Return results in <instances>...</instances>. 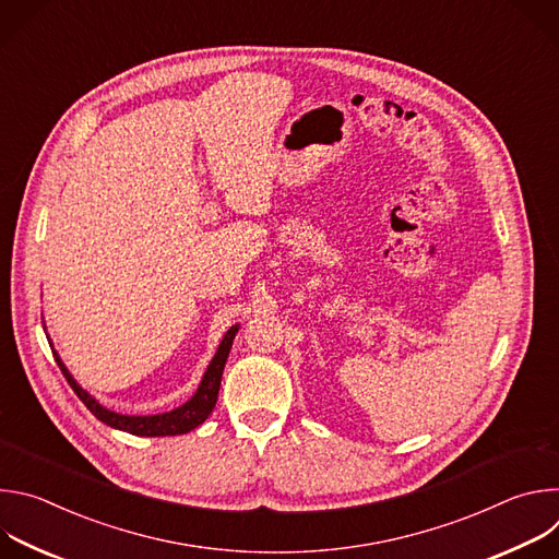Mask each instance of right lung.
Returning <instances> with one entry per match:
<instances>
[{
	"label": "right lung",
	"mask_w": 559,
	"mask_h": 559,
	"mask_svg": "<svg viewBox=\"0 0 559 559\" xmlns=\"http://www.w3.org/2000/svg\"><path fill=\"white\" fill-rule=\"evenodd\" d=\"M236 332H238V325L227 330V334L223 336V341H221L212 362L207 365V371L203 373V380H201L197 393L190 397V401L183 403L181 407L168 412V414H156V416H123V414L106 409L104 405H99L95 401V397L86 389H82V386L76 384V380L70 376V371L66 369V365L61 362V358H59V354L55 349H52V356H55L61 373L66 376L68 384L79 395V401H82L91 409V414L95 418H99L102 423H106L108 427L119 429V431H128L132 436H147V438H154V436H181V433H188V431L197 429L199 425H203L205 418L212 414V409L216 405V397H218L223 367H225V360L229 356L231 341H234Z\"/></svg>",
	"instance_id": "obj_1"
}]
</instances>
